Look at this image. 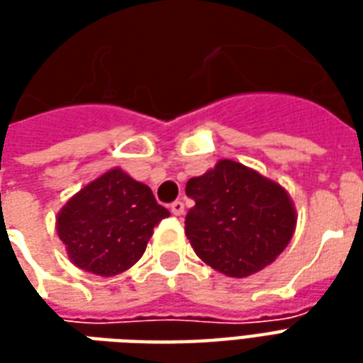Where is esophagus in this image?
Masks as SVG:
<instances>
[{"instance_id": "esophagus-1", "label": "esophagus", "mask_w": 363, "mask_h": 363, "mask_svg": "<svg viewBox=\"0 0 363 363\" xmlns=\"http://www.w3.org/2000/svg\"><path fill=\"white\" fill-rule=\"evenodd\" d=\"M171 212H173V216H182L184 213V204H182L181 200H177V202L171 204Z\"/></svg>"}]
</instances>
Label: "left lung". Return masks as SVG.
Here are the masks:
<instances>
[{"mask_svg":"<svg viewBox=\"0 0 363 363\" xmlns=\"http://www.w3.org/2000/svg\"><path fill=\"white\" fill-rule=\"evenodd\" d=\"M186 196L194 200L184 220L192 249L208 267L231 278L272 264L296 231L288 192L231 159L190 179Z\"/></svg>","mask_w":363,"mask_h":363,"instance_id":"8db88e82","label":"left lung"}]
</instances>
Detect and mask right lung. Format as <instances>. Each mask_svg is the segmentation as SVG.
I'll list each match as a JSON object with an SVG mask.
<instances>
[{
    "instance_id": "1",
    "label": "right lung",
    "mask_w": 363,
    "mask_h": 363,
    "mask_svg": "<svg viewBox=\"0 0 363 363\" xmlns=\"http://www.w3.org/2000/svg\"><path fill=\"white\" fill-rule=\"evenodd\" d=\"M163 218H169V210L157 204L150 186L116 167L67 200L56 229L75 267L116 276L142 259Z\"/></svg>"
}]
</instances>
